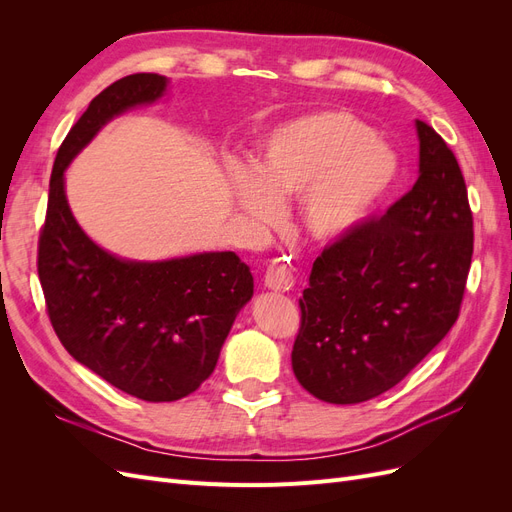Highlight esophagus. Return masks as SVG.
<instances>
[{
    "instance_id": "34e87169",
    "label": "esophagus",
    "mask_w": 512,
    "mask_h": 512,
    "mask_svg": "<svg viewBox=\"0 0 512 512\" xmlns=\"http://www.w3.org/2000/svg\"><path fill=\"white\" fill-rule=\"evenodd\" d=\"M265 286L271 290H280V292H286L294 286L292 269L282 258L271 260V265L267 267V273H265Z\"/></svg>"
}]
</instances>
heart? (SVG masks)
I'll return each instance as SVG.
<instances>
[{
  "label": "heart",
  "mask_w": 512,
  "mask_h": 512,
  "mask_svg": "<svg viewBox=\"0 0 512 512\" xmlns=\"http://www.w3.org/2000/svg\"><path fill=\"white\" fill-rule=\"evenodd\" d=\"M397 175L393 153L359 117L305 115L262 138L254 170L232 173L237 207L260 226L282 218V203L301 198V224L316 241H337L378 209Z\"/></svg>",
  "instance_id": "b5f03b06"
}]
</instances>
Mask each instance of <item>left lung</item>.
<instances>
[{
  "label": "left lung",
  "mask_w": 512,
  "mask_h": 512,
  "mask_svg": "<svg viewBox=\"0 0 512 512\" xmlns=\"http://www.w3.org/2000/svg\"><path fill=\"white\" fill-rule=\"evenodd\" d=\"M418 179L316 258L303 290L292 369L329 404L393 389L459 318L474 252L466 179L444 138L416 121Z\"/></svg>",
  "instance_id": "1"
}]
</instances>
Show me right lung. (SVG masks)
<instances>
[{
    "mask_svg": "<svg viewBox=\"0 0 512 512\" xmlns=\"http://www.w3.org/2000/svg\"><path fill=\"white\" fill-rule=\"evenodd\" d=\"M166 76L141 72L108 85L61 143L38 239L46 314L76 361L145 401L194 393L218 363L254 277L235 252L132 262L104 252L76 224L64 170L106 121L158 100Z\"/></svg>",
    "mask_w": 512,
    "mask_h": 512,
    "instance_id": "add662e5",
    "label": "right lung"
}]
</instances>
